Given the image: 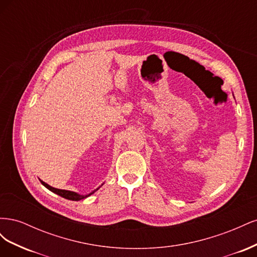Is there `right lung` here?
<instances>
[{
	"mask_svg": "<svg viewBox=\"0 0 257 257\" xmlns=\"http://www.w3.org/2000/svg\"><path fill=\"white\" fill-rule=\"evenodd\" d=\"M41 182H42V184L45 186V188H47L49 191H51V192H53V193L58 194V195L62 196L63 198H66V199H69V200H76V201H77V200H81V199H83V198H87L88 196L92 195L93 193H94L95 191H97V190H98V189H96L95 191L91 192L90 194H87V195H80V194L76 193V192L67 191V190H60V189L52 188V186H50L49 184H47V183L44 182V181H42V180H41ZM102 185H103V184H102Z\"/></svg>",
	"mask_w": 257,
	"mask_h": 257,
	"instance_id": "add662e5",
	"label": "right lung"
}]
</instances>
